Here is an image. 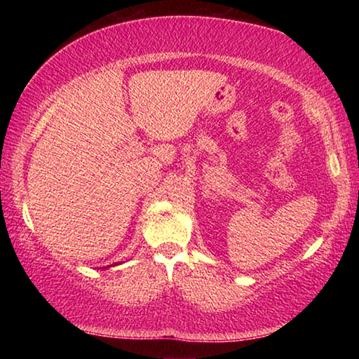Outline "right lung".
<instances>
[{
	"label": "right lung",
	"instance_id": "right-lung-1",
	"mask_svg": "<svg viewBox=\"0 0 359 359\" xmlns=\"http://www.w3.org/2000/svg\"><path fill=\"white\" fill-rule=\"evenodd\" d=\"M117 264H120V263H115V264H111V266H117ZM111 266H106V267H104V269H107V267H111Z\"/></svg>",
	"mask_w": 359,
	"mask_h": 359
}]
</instances>
